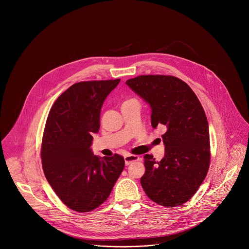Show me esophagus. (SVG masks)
<instances>
[{
	"instance_id": "obj_1",
	"label": "esophagus",
	"mask_w": 249,
	"mask_h": 249,
	"mask_svg": "<svg viewBox=\"0 0 249 249\" xmlns=\"http://www.w3.org/2000/svg\"><path fill=\"white\" fill-rule=\"evenodd\" d=\"M124 160H125V164L129 165L131 162L136 161V160H140L141 159H140L139 156H136V155H126L124 157Z\"/></svg>"
}]
</instances>
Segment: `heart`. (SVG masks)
I'll return each instance as SVG.
<instances>
[{"mask_svg": "<svg viewBox=\"0 0 249 249\" xmlns=\"http://www.w3.org/2000/svg\"><path fill=\"white\" fill-rule=\"evenodd\" d=\"M130 100H133V99H129V100H127V101H130ZM127 101H125V102H127Z\"/></svg>", "mask_w": 249, "mask_h": 249, "instance_id": "1", "label": "heart"}]
</instances>
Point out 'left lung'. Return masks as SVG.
Returning <instances> with one entry per match:
<instances>
[{"mask_svg":"<svg viewBox=\"0 0 249 249\" xmlns=\"http://www.w3.org/2000/svg\"><path fill=\"white\" fill-rule=\"evenodd\" d=\"M126 85L150 104L153 128L166 127L161 160L144 156L142 187L159 205H182L196 193L210 165L209 125L203 106L191 88L173 76L143 75Z\"/></svg>","mask_w":249,"mask_h":249,"instance_id":"left-lung-1","label":"left lung"}]
</instances>
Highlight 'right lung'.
I'll return each instance as SVG.
<instances>
[{
  "mask_svg": "<svg viewBox=\"0 0 249 249\" xmlns=\"http://www.w3.org/2000/svg\"><path fill=\"white\" fill-rule=\"evenodd\" d=\"M120 79L80 82L54 102L41 144L45 177L70 209L87 213L100 206L124 169L120 155L99 158L91 152L100 127L101 106Z\"/></svg>",
  "mask_w": 249,
  "mask_h": 249,
  "instance_id": "right-lung-1",
  "label": "right lung"
}]
</instances>
